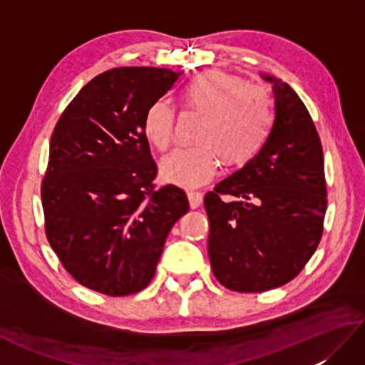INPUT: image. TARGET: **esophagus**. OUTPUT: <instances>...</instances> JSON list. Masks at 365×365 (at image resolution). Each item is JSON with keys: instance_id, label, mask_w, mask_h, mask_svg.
Returning a JSON list of instances; mask_svg holds the SVG:
<instances>
[{"instance_id": "1", "label": "esophagus", "mask_w": 365, "mask_h": 365, "mask_svg": "<svg viewBox=\"0 0 365 365\" xmlns=\"http://www.w3.org/2000/svg\"><path fill=\"white\" fill-rule=\"evenodd\" d=\"M202 200H204V196L200 195V192H196V191L188 192V202H190L191 208L200 207V204H202Z\"/></svg>"}]
</instances>
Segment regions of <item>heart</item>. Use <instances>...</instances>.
<instances>
[{"label":"heart","instance_id":"1","mask_svg":"<svg viewBox=\"0 0 365 365\" xmlns=\"http://www.w3.org/2000/svg\"><path fill=\"white\" fill-rule=\"evenodd\" d=\"M185 100L205 114L199 145H178L160 161V175L180 188H199L220 173V155L229 165L243 163L262 145L273 118L269 92L222 72H207L192 81ZM144 133L158 149L174 139L175 108L155 100L144 114Z\"/></svg>","mask_w":365,"mask_h":365}]
</instances>
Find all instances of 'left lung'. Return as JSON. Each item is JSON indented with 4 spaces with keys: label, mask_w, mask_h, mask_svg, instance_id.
<instances>
[{
    "label": "left lung",
    "mask_w": 365,
    "mask_h": 365,
    "mask_svg": "<svg viewBox=\"0 0 365 365\" xmlns=\"http://www.w3.org/2000/svg\"><path fill=\"white\" fill-rule=\"evenodd\" d=\"M271 84L274 119L259 152L205 195L208 257L234 292L281 287L312 257L327 212L323 150L307 108L281 78ZM222 194L237 201H224Z\"/></svg>",
    "instance_id": "obj_1"
}]
</instances>
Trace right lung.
Listing matches in <instances>:
<instances>
[{
    "mask_svg": "<svg viewBox=\"0 0 365 365\" xmlns=\"http://www.w3.org/2000/svg\"><path fill=\"white\" fill-rule=\"evenodd\" d=\"M183 75L120 67L97 75L61 115L42 182L46 238L81 285L110 297L152 281L175 221L188 212L185 192L153 190L157 165L144 114Z\"/></svg>",
    "mask_w": 365,
    "mask_h": 365,
    "instance_id": "add662e5",
    "label": "right lung"
}]
</instances>
